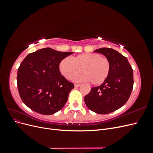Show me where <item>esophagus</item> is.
I'll use <instances>...</instances> for the list:
<instances>
[{
	"label": "esophagus",
	"instance_id": "34e87169",
	"mask_svg": "<svg viewBox=\"0 0 153 153\" xmlns=\"http://www.w3.org/2000/svg\"><path fill=\"white\" fill-rule=\"evenodd\" d=\"M80 84H75V87H80Z\"/></svg>",
	"mask_w": 153,
	"mask_h": 153
}]
</instances>
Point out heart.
<instances>
[{
    "label": "heart",
    "instance_id": "obj_1",
    "mask_svg": "<svg viewBox=\"0 0 153 153\" xmlns=\"http://www.w3.org/2000/svg\"><path fill=\"white\" fill-rule=\"evenodd\" d=\"M59 71L68 80L79 75L78 81H90L92 85H98L104 83L111 70L110 59L96 53H84L73 57L63 59L59 63Z\"/></svg>",
    "mask_w": 153,
    "mask_h": 153
}]
</instances>
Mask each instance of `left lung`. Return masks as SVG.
I'll use <instances>...</instances> for the list:
<instances>
[{"instance_id": "1", "label": "left lung", "mask_w": 153, "mask_h": 153, "mask_svg": "<svg viewBox=\"0 0 153 153\" xmlns=\"http://www.w3.org/2000/svg\"><path fill=\"white\" fill-rule=\"evenodd\" d=\"M94 52L110 59L111 70L104 83L91 88L84 101L92 112L107 114L122 107L128 100L133 87V69L127 58L112 48H101Z\"/></svg>"}]
</instances>
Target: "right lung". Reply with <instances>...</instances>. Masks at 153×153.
<instances>
[{"instance_id": "add662e5", "label": "right lung", "mask_w": 153, "mask_h": 153, "mask_svg": "<svg viewBox=\"0 0 153 153\" xmlns=\"http://www.w3.org/2000/svg\"><path fill=\"white\" fill-rule=\"evenodd\" d=\"M73 52L50 48L27 55L18 69L17 86L22 100L34 112L52 115L62 108L74 88L59 71V63Z\"/></svg>"}]
</instances>
